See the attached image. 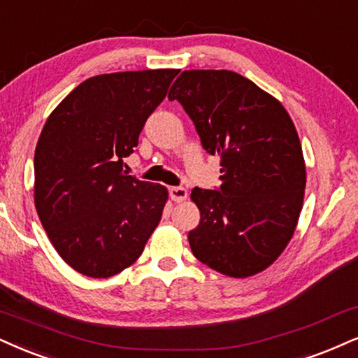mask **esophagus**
<instances>
[{"label": "esophagus", "mask_w": 358, "mask_h": 358, "mask_svg": "<svg viewBox=\"0 0 358 358\" xmlns=\"http://www.w3.org/2000/svg\"><path fill=\"white\" fill-rule=\"evenodd\" d=\"M169 194L171 199L174 202H184L187 199V191L184 187H171Z\"/></svg>", "instance_id": "obj_1"}]
</instances>
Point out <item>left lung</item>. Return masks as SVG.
<instances>
[{"instance_id":"left-lung-1","label":"left lung","mask_w":358,"mask_h":358,"mask_svg":"<svg viewBox=\"0 0 358 358\" xmlns=\"http://www.w3.org/2000/svg\"><path fill=\"white\" fill-rule=\"evenodd\" d=\"M178 99L201 143L220 157L219 191L191 192L201 222L192 254L234 279L266 271L292 239L306 194V161L279 99L227 69H191L176 79Z\"/></svg>"}]
</instances>
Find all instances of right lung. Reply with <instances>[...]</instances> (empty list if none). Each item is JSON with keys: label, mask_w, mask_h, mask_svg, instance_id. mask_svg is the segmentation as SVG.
<instances>
[{"label": "right lung", "mask_w": 358, "mask_h": 358, "mask_svg": "<svg viewBox=\"0 0 358 358\" xmlns=\"http://www.w3.org/2000/svg\"><path fill=\"white\" fill-rule=\"evenodd\" d=\"M179 69L86 79L56 106L34 152V206L61 259L106 279L143 254L169 192L124 171L145 119Z\"/></svg>", "instance_id": "right-lung-1"}]
</instances>
